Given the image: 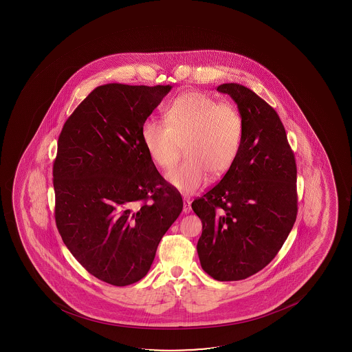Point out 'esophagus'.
<instances>
[{"instance_id": "1", "label": "esophagus", "mask_w": 352, "mask_h": 352, "mask_svg": "<svg viewBox=\"0 0 352 352\" xmlns=\"http://www.w3.org/2000/svg\"><path fill=\"white\" fill-rule=\"evenodd\" d=\"M183 212L184 214H190L191 212V202L190 199H188V198H184L183 199Z\"/></svg>"}]
</instances>
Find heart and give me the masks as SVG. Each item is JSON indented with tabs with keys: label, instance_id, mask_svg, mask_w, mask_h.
<instances>
[{
	"label": "heart",
	"instance_id": "heart-1",
	"mask_svg": "<svg viewBox=\"0 0 352 352\" xmlns=\"http://www.w3.org/2000/svg\"><path fill=\"white\" fill-rule=\"evenodd\" d=\"M166 123L148 120L142 138L150 157L164 169L179 160L184 146L186 161L166 174V181L183 194L204 186L209 174H226L242 149L241 113L234 105L219 103L204 94L178 96L166 108Z\"/></svg>",
	"mask_w": 352,
	"mask_h": 352
}]
</instances>
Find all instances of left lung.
<instances>
[{
  "label": "left lung",
  "instance_id": "8db88e82",
  "mask_svg": "<svg viewBox=\"0 0 352 352\" xmlns=\"http://www.w3.org/2000/svg\"><path fill=\"white\" fill-rule=\"evenodd\" d=\"M244 122L239 157L221 182L191 206L203 224L197 243L212 278L245 279L275 258L297 216L295 157L272 107L239 83H224Z\"/></svg>",
  "mask_w": 352,
  "mask_h": 352
}]
</instances>
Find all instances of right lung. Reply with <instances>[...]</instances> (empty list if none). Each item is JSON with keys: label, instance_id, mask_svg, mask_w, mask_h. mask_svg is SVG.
Instances as JSON below:
<instances>
[{"label": "right lung", "instance_id": "1", "mask_svg": "<svg viewBox=\"0 0 352 352\" xmlns=\"http://www.w3.org/2000/svg\"><path fill=\"white\" fill-rule=\"evenodd\" d=\"M171 85L108 83L65 121L54 162L55 219L65 247L89 274L124 287L154 262L183 209L158 173L142 129Z\"/></svg>", "mask_w": 352, "mask_h": 352}]
</instances>
